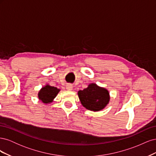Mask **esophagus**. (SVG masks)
<instances>
[{
    "mask_svg": "<svg viewBox=\"0 0 156 156\" xmlns=\"http://www.w3.org/2000/svg\"><path fill=\"white\" fill-rule=\"evenodd\" d=\"M66 89L68 90H72L73 89V86L71 84H68L66 85Z\"/></svg>",
    "mask_w": 156,
    "mask_h": 156,
    "instance_id": "esophagus-1",
    "label": "esophagus"
}]
</instances>
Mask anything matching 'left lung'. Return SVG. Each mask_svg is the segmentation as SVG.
Instances as JSON below:
<instances>
[{
    "label": "left lung",
    "instance_id": "obj_1",
    "mask_svg": "<svg viewBox=\"0 0 156 156\" xmlns=\"http://www.w3.org/2000/svg\"><path fill=\"white\" fill-rule=\"evenodd\" d=\"M81 104L87 109L99 111L104 108L109 102L110 96L107 89L98 87L95 83L90 84L87 88L78 92Z\"/></svg>",
    "mask_w": 156,
    "mask_h": 156
}]
</instances>
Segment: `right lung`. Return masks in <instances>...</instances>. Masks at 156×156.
<instances>
[{
    "mask_svg": "<svg viewBox=\"0 0 156 156\" xmlns=\"http://www.w3.org/2000/svg\"><path fill=\"white\" fill-rule=\"evenodd\" d=\"M60 92V89L47 84L42 87L38 92V98L44 103H49L53 101L54 98Z\"/></svg>",
    "mask_w": 156,
    "mask_h": 156,
    "instance_id": "right-lung-1",
    "label": "right lung"
}]
</instances>
